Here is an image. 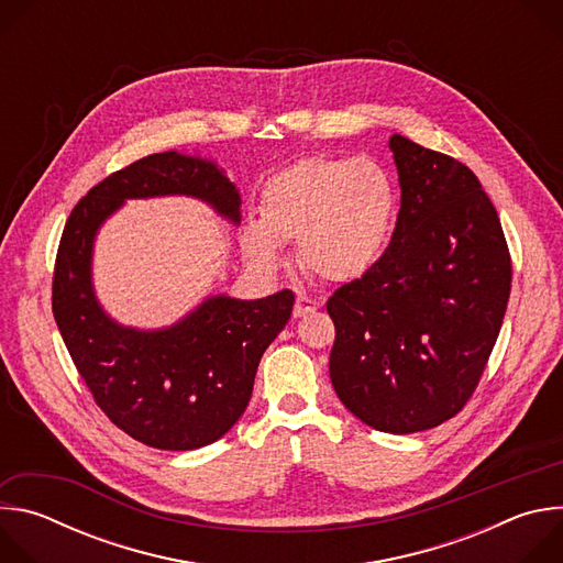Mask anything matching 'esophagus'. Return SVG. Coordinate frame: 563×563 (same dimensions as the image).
I'll list each match as a JSON object with an SVG mask.
<instances>
[{"label": "esophagus", "mask_w": 563, "mask_h": 563, "mask_svg": "<svg viewBox=\"0 0 563 563\" xmlns=\"http://www.w3.org/2000/svg\"><path fill=\"white\" fill-rule=\"evenodd\" d=\"M318 307H320L318 300H313V298L300 294V296L296 298V305H294V318H302V316H307V313H313Z\"/></svg>", "instance_id": "obj_1"}]
</instances>
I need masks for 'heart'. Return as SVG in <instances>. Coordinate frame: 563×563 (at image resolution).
Here are the masks:
<instances>
[{"instance_id":"heart-1","label":"heart","mask_w":563,"mask_h":563,"mask_svg":"<svg viewBox=\"0 0 563 563\" xmlns=\"http://www.w3.org/2000/svg\"><path fill=\"white\" fill-rule=\"evenodd\" d=\"M261 218H245V256L278 269L283 243L296 240L298 261L313 276L347 283L367 274L389 238L396 194L369 157L309 155L267 178Z\"/></svg>"}]
</instances>
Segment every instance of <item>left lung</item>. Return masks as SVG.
Returning a JSON list of instances; mask_svg holds the SVG:
<instances>
[{"label": "left lung", "mask_w": 563, "mask_h": 563, "mask_svg": "<svg viewBox=\"0 0 563 563\" xmlns=\"http://www.w3.org/2000/svg\"><path fill=\"white\" fill-rule=\"evenodd\" d=\"M400 209L385 254L328 300L330 378L365 426L412 434L452 419L497 343L510 254L495 205L459 159L394 133Z\"/></svg>", "instance_id": "1"}]
</instances>
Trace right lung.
I'll list each match as a JSON object with an SVG mask.
<instances>
[{
  "mask_svg": "<svg viewBox=\"0 0 563 563\" xmlns=\"http://www.w3.org/2000/svg\"><path fill=\"white\" fill-rule=\"evenodd\" d=\"M185 196L240 224V194L213 159L165 151L93 187L70 211L55 263L53 313L96 404L129 437L157 450H196L224 437L252 398L258 363L283 332L294 294L243 300L209 294L167 328L122 325L100 302L93 252L126 200Z\"/></svg>",
  "mask_w": 563,
  "mask_h": 563,
  "instance_id": "right-lung-1",
  "label": "right lung"
}]
</instances>
